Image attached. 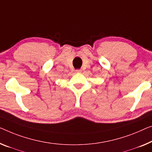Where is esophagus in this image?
<instances>
[{"mask_svg":"<svg viewBox=\"0 0 152 152\" xmlns=\"http://www.w3.org/2000/svg\"><path fill=\"white\" fill-rule=\"evenodd\" d=\"M76 72H77V73H80V72H82V70H81V69H76Z\"/></svg>","mask_w":152,"mask_h":152,"instance_id":"34e87169","label":"esophagus"}]
</instances>
